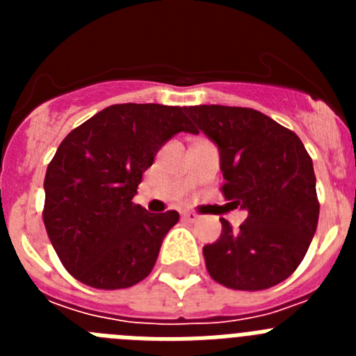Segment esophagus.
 <instances>
[{"label":"esophagus","instance_id":"obj_1","mask_svg":"<svg viewBox=\"0 0 356 356\" xmlns=\"http://www.w3.org/2000/svg\"><path fill=\"white\" fill-rule=\"evenodd\" d=\"M181 216H184L185 221H188V222H196L197 219H200V216H197V213H194V212H184Z\"/></svg>","mask_w":356,"mask_h":356}]
</instances>
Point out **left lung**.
Instances as JSON below:
<instances>
[{
    "label": "left lung",
    "instance_id": "obj_1",
    "mask_svg": "<svg viewBox=\"0 0 356 356\" xmlns=\"http://www.w3.org/2000/svg\"><path fill=\"white\" fill-rule=\"evenodd\" d=\"M187 114L219 149L225 197L248 212L237 232L221 219V237L203 248L210 276L235 291L284 282L303 260L319 219L303 143L253 108L197 105Z\"/></svg>",
    "mask_w": 356,
    "mask_h": 356
}]
</instances>
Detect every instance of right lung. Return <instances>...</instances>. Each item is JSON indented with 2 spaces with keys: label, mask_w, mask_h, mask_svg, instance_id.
<instances>
[{
  "label": "right lung",
  "mask_w": 356,
  "mask_h": 356,
  "mask_svg": "<svg viewBox=\"0 0 356 356\" xmlns=\"http://www.w3.org/2000/svg\"><path fill=\"white\" fill-rule=\"evenodd\" d=\"M196 134L180 106H106L62 140L44 178V226L64 267L94 289L131 287L151 273L178 212L135 205L143 172L176 134Z\"/></svg>",
  "instance_id": "1"
}]
</instances>
